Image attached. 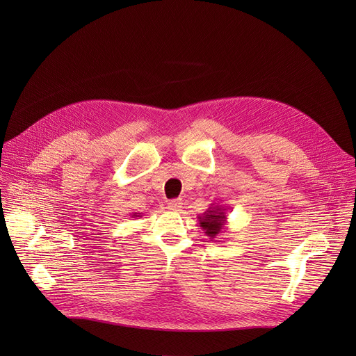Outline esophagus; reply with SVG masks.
Here are the masks:
<instances>
[{"instance_id":"obj_1","label":"esophagus","mask_w":356,"mask_h":356,"mask_svg":"<svg viewBox=\"0 0 356 356\" xmlns=\"http://www.w3.org/2000/svg\"><path fill=\"white\" fill-rule=\"evenodd\" d=\"M181 204H183L181 199H175V200H170V202H168V203H167V207H168V209H170V211H180Z\"/></svg>"}]
</instances>
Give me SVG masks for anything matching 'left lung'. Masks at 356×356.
I'll use <instances>...</instances> for the list:
<instances>
[{
	"instance_id": "obj_1",
	"label": "left lung",
	"mask_w": 356,
	"mask_h": 356,
	"mask_svg": "<svg viewBox=\"0 0 356 356\" xmlns=\"http://www.w3.org/2000/svg\"><path fill=\"white\" fill-rule=\"evenodd\" d=\"M199 225L204 231L211 241L215 239L220 232L225 231L227 225V209L222 207V204L211 203L209 209L204 211L202 216H197Z\"/></svg>"
}]
</instances>
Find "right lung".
Here are the masks:
<instances>
[{"mask_svg": "<svg viewBox=\"0 0 356 356\" xmlns=\"http://www.w3.org/2000/svg\"><path fill=\"white\" fill-rule=\"evenodd\" d=\"M131 218H141V213H137V212H134L133 215H131Z\"/></svg>", "mask_w": 356, "mask_h": 356, "instance_id": "1", "label": "right lung"}]
</instances>
